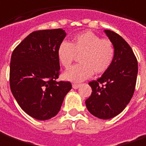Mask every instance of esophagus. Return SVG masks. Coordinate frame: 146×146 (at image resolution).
<instances>
[{
  "label": "esophagus",
  "instance_id": "1",
  "mask_svg": "<svg viewBox=\"0 0 146 146\" xmlns=\"http://www.w3.org/2000/svg\"><path fill=\"white\" fill-rule=\"evenodd\" d=\"M80 86V84H77V83H74V84H72V87L74 88V89H78Z\"/></svg>",
  "mask_w": 146,
  "mask_h": 146
}]
</instances>
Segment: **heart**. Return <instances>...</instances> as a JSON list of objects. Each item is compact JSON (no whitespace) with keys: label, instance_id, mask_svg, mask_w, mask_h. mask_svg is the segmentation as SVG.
<instances>
[{"label":"heart","instance_id":"obj_1","mask_svg":"<svg viewBox=\"0 0 146 146\" xmlns=\"http://www.w3.org/2000/svg\"><path fill=\"white\" fill-rule=\"evenodd\" d=\"M76 56H80V63L68 69L63 77L69 81L81 82L91 77L94 72L99 75L107 71L114 59L115 48L110 40L86 31L75 35L71 44L63 41L58 48V60L65 68L71 67Z\"/></svg>","mask_w":146,"mask_h":146}]
</instances>
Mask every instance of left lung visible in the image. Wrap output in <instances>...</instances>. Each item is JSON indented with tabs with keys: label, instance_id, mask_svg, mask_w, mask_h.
Instances as JSON below:
<instances>
[{
	"label": "left lung",
	"instance_id": "1",
	"mask_svg": "<svg viewBox=\"0 0 146 146\" xmlns=\"http://www.w3.org/2000/svg\"><path fill=\"white\" fill-rule=\"evenodd\" d=\"M104 32L113 43L115 56L109 69L99 79L89 83L92 93L85 102L91 114L101 119H110L121 113L131 100L138 67L127 42L113 31Z\"/></svg>",
	"mask_w": 146,
	"mask_h": 146
}]
</instances>
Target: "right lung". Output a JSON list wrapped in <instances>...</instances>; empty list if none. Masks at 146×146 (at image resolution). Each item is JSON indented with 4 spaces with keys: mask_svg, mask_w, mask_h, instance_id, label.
Returning <instances> with one entry per match:
<instances>
[{
    "mask_svg": "<svg viewBox=\"0 0 146 146\" xmlns=\"http://www.w3.org/2000/svg\"><path fill=\"white\" fill-rule=\"evenodd\" d=\"M66 36L61 29L30 33L11 56L10 89L21 109L37 120L59 113L70 82L57 81L60 67L57 51Z\"/></svg>",
    "mask_w": 146,
    "mask_h": 146,
    "instance_id": "add662e5",
    "label": "right lung"
}]
</instances>
